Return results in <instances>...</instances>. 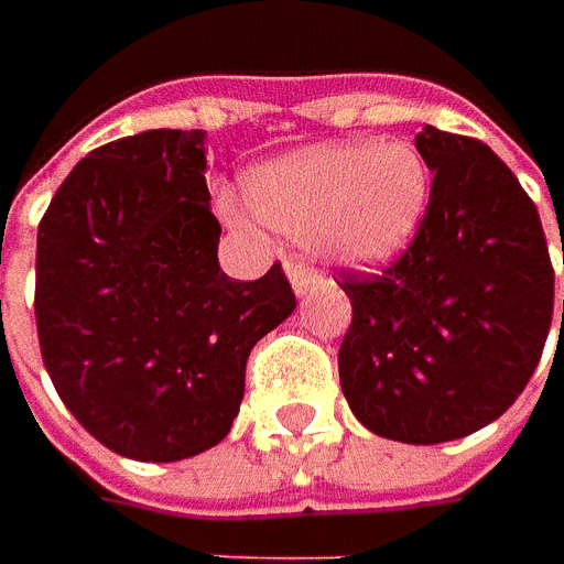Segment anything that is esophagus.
I'll return each instance as SVG.
<instances>
[{
    "label": "esophagus",
    "instance_id": "1",
    "mask_svg": "<svg viewBox=\"0 0 564 564\" xmlns=\"http://www.w3.org/2000/svg\"><path fill=\"white\" fill-rule=\"evenodd\" d=\"M285 272H289V282H292L294 294H297V297H307L311 289H314L316 272L307 270V267L297 263V260H289V263H285Z\"/></svg>",
    "mask_w": 564,
    "mask_h": 564
}]
</instances>
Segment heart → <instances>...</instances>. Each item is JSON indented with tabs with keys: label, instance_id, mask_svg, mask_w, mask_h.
<instances>
[{
	"label": "heart",
	"instance_id": "obj_1",
	"mask_svg": "<svg viewBox=\"0 0 564 564\" xmlns=\"http://www.w3.org/2000/svg\"><path fill=\"white\" fill-rule=\"evenodd\" d=\"M430 172L404 143H316L245 175L250 216L307 241L323 263L373 270L395 260L421 226ZM231 219H245L226 200Z\"/></svg>",
	"mask_w": 564,
	"mask_h": 564
}]
</instances>
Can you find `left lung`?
Returning <instances> with one entry per match:
<instances>
[{
	"mask_svg": "<svg viewBox=\"0 0 564 564\" xmlns=\"http://www.w3.org/2000/svg\"><path fill=\"white\" fill-rule=\"evenodd\" d=\"M430 206L395 267L345 279L341 392L370 433L436 445L509 411L553 323L540 213L487 143L423 124ZM564 326V301H562Z\"/></svg>",
	"mask_w": 564,
	"mask_h": 564,
	"instance_id": "1",
	"label": "left lung"
}]
</instances>
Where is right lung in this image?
Wrapping results in <instances>:
<instances>
[{
  "mask_svg": "<svg viewBox=\"0 0 564 564\" xmlns=\"http://www.w3.org/2000/svg\"><path fill=\"white\" fill-rule=\"evenodd\" d=\"M204 131H141L87 153L36 231V333L58 399L134 462L223 443L250 348L285 323L275 263L257 282L219 270Z\"/></svg>",
  "mask_w": 564,
  "mask_h": 564,
  "instance_id": "1",
  "label": "right lung"
}]
</instances>
